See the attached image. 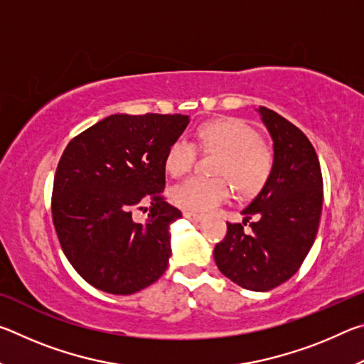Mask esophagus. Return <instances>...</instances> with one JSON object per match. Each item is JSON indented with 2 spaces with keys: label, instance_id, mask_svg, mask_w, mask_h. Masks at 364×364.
Returning a JSON list of instances; mask_svg holds the SVG:
<instances>
[{
  "label": "esophagus",
  "instance_id": "34e87169",
  "mask_svg": "<svg viewBox=\"0 0 364 364\" xmlns=\"http://www.w3.org/2000/svg\"><path fill=\"white\" fill-rule=\"evenodd\" d=\"M183 217L184 218H188V220H191V221H200L202 220V215H199V213H194V212H188V210H184L183 212Z\"/></svg>",
  "mask_w": 364,
  "mask_h": 364
}]
</instances>
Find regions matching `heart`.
<instances>
[{"mask_svg":"<svg viewBox=\"0 0 364 364\" xmlns=\"http://www.w3.org/2000/svg\"><path fill=\"white\" fill-rule=\"evenodd\" d=\"M199 143L207 149L221 152L215 168L218 178L193 176L171 188V200L188 212H210L232 197L228 177L245 194L255 193L267 181L271 168V154L247 123L225 119L207 123L197 133ZM197 149L186 136L173 139L165 152V168L175 178L186 175L196 162Z\"/></svg>","mask_w":364,"mask_h":364,"instance_id":"heart-1","label":"heart"}]
</instances>
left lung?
<instances>
[{"mask_svg":"<svg viewBox=\"0 0 364 364\" xmlns=\"http://www.w3.org/2000/svg\"><path fill=\"white\" fill-rule=\"evenodd\" d=\"M273 139V165L242 223H228L213 257L226 278L264 292L297 273L315 242L323 208V175L315 147L297 127L260 106L255 109ZM256 220L245 233L243 226Z\"/></svg>","mask_w":364,"mask_h":364,"instance_id":"left-lung-1","label":"left lung"}]
</instances>
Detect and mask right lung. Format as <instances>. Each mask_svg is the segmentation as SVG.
<instances>
[{"label": "right lung", "mask_w": 364, "mask_h": 364, "mask_svg": "<svg viewBox=\"0 0 364 364\" xmlns=\"http://www.w3.org/2000/svg\"><path fill=\"white\" fill-rule=\"evenodd\" d=\"M188 123L181 114H114L67 144L54 175V228L67 260L100 291L130 295L167 269L181 212L160 197L165 152ZM143 201L151 212L139 224L131 212Z\"/></svg>", "instance_id": "obj_1"}]
</instances>
